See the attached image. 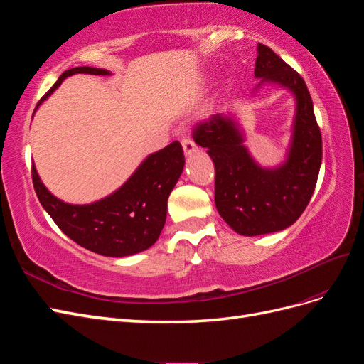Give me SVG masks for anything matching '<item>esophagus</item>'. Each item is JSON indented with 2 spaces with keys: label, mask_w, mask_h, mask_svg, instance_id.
<instances>
[{
  "label": "esophagus",
  "mask_w": 364,
  "mask_h": 364,
  "mask_svg": "<svg viewBox=\"0 0 364 364\" xmlns=\"http://www.w3.org/2000/svg\"><path fill=\"white\" fill-rule=\"evenodd\" d=\"M182 147H183L185 156H190L191 153H194V151L197 150V146L194 144V141H191V139H188V138L182 139Z\"/></svg>",
  "instance_id": "1"
}]
</instances>
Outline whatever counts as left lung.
<instances>
[{
	"label": "left lung",
	"mask_w": 364,
	"mask_h": 364,
	"mask_svg": "<svg viewBox=\"0 0 364 364\" xmlns=\"http://www.w3.org/2000/svg\"><path fill=\"white\" fill-rule=\"evenodd\" d=\"M255 77L294 97L291 139L285 159L262 167L245 146V130L234 114H215L194 129L197 146L215 165V206L237 234L278 232L301 217L316 188L322 164V136L313 100L302 77L269 47L258 43Z\"/></svg>",
	"instance_id": "8db88e82"
}]
</instances>
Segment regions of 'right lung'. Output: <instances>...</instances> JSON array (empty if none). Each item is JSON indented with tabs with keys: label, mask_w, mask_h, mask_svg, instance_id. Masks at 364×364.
<instances>
[{
	"label": "right lung",
	"mask_w": 364,
	"mask_h": 364,
	"mask_svg": "<svg viewBox=\"0 0 364 364\" xmlns=\"http://www.w3.org/2000/svg\"><path fill=\"white\" fill-rule=\"evenodd\" d=\"M74 74L111 75L112 73L92 67L67 70L36 109ZM183 165L182 146L174 141L149 155L118 190L86 205L67 203L51 194L42 183L35 162L31 164V178L42 208L65 235L98 255L124 258L156 243L167 218L168 196L181 178Z\"/></svg>",
	"instance_id": "1"
}]
</instances>
